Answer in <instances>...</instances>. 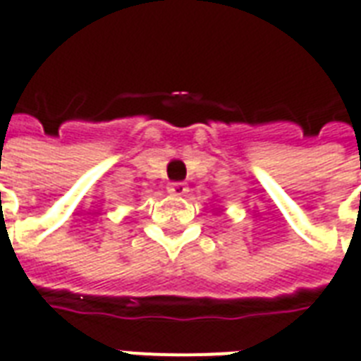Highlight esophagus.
<instances>
[{
  "instance_id": "1",
  "label": "esophagus",
  "mask_w": 361,
  "mask_h": 361,
  "mask_svg": "<svg viewBox=\"0 0 361 361\" xmlns=\"http://www.w3.org/2000/svg\"><path fill=\"white\" fill-rule=\"evenodd\" d=\"M167 192L173 194V196H183L186 192V184L184 183H169L167 184Z\"/></svg>"
}]
</instances>
